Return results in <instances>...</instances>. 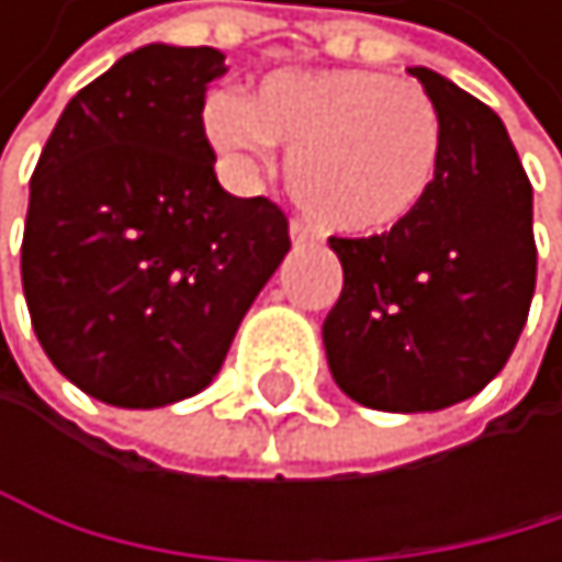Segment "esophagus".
Here are the masks:
<instances>
[{
	"label": "esophagus",
	"mask_w": 562,
	"mask_h": 562,
	"mask_svg": "<svg viewBox=\"0 0 562 562\" xmlns=\"http://www.w3.org/2000/svg\"><path fill=\"white\" fill-rule=\"evenodd\" d=\"M290 239H293V246H313L319 235H316V228L313 225H306V222H300V218H293L290 222Z\"/></svg>",
	"instance_id": "34e87169"
}]
</instances>
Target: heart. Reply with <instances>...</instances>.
Returning <instances> with one entry per match:
<instances>
[{
	"label": "heart",
	"mask_w": 562,
	"mask_h": 562,
	"mask_svg": "<svg viewBox=\"0 0 562 562\" xmlns=\"http://www.w3.org/2000/svg\"><path fill=\"white\" fill-rule=\"evenodd\" d=\"M202 124L218 155L243 171L286 144L296 202L353 239L404 225L441 168V117L431 97L374 70H279L252 100L209 97Z\"/></svg>",
	"instance_id": "b5f03b06"
}]
</instances>
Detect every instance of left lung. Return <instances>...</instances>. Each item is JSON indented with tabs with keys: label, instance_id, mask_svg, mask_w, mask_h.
<instances>
[{
	"label": "left lung",
	"instance_id": "obj_1",
	"mask_svg": "<svg viewBox=\"0 0 562 562\" xmlns=\"http://www.w3.org/2000/svg\"><path fill=\"white\" fill-rule=\"evenodd\" d=\"M441 117V168L394 232L330 239L344 290L323 323L337 387L394 415L441 412L503 371L536 290L532 184L506 124L412 67Z\"/></svg>",
	"mask_w": 562,
	"mask_h": 562
}]
</instances>
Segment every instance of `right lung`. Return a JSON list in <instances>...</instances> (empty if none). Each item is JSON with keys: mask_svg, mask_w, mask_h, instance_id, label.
Segmentation results:
<instances>
[{"mask_svg": "<svg viewBox=\"0 0 562 562\" xmlns=\"http://www.w3.org/2000/svg\"><path fill=\"white\" fill-rule=\"evenodd\" d=\"M212 46L147 43L59 114L30 181L23 293L56 371L114 407L205 391L290 252L286 215L215 178Z\"/></svg>", "mask_w": 562, "mask_h": 562, "instance_id": "1", "label": "right lung"}]
</instances>
